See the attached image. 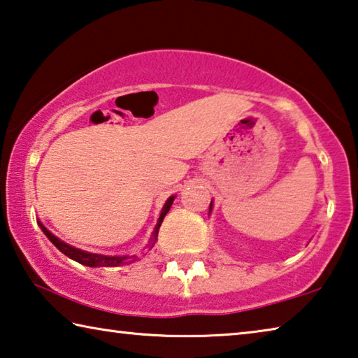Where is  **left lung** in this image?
<instances>
[{
    "instance_id": "8db88e82",
    "label": "left lung",
    "mask_w": 358,
    "mask_h": 358,
    "mask_svg": "<svg viewBox=\"0 0 358 358\" xmlns=\"http://www.w3.org/2000/svg\"><path fill=\"white\" fill-rule=\"evenodd\" d=\"M210 210H213V201H210V204H209V213Z\"/></svg>"
}]
</instances>
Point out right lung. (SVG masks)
<instances>
[{
    "mask_svg": "<svg viewBox=\"0 0 358 358\" xmlns=\"http://www.w3.org/2000/svg\"><path fill=\"white\" fill-rule=\"evenodd\" d=\"M174 198L176 196H169L166 203H165V206H163V209H162V214H160V217H158L155 230H154V233H152L150 241L148 244L150 249L154 248V244L157 241V236H158V230H160L162 222H163V219H165V215L169 210V208H171ZM39 227H41V230L44 231L45 236L50 239L52 244H54L55 248L62 252V254H64L66 257H69V259H73L78 263H80V265L92 266V268H95V266H122V265H128V263H133V262L138 260L136 255H99V254H92V252L76 249V248H73V245L63 243L62 239H58L55 234H52L43 224H41V222H39Z\"/></svg>",
    "mask_w": 358,
    "mask_h": 358,
    "instance_id": "1",
    "label": "right lung"
}]
</instances>
